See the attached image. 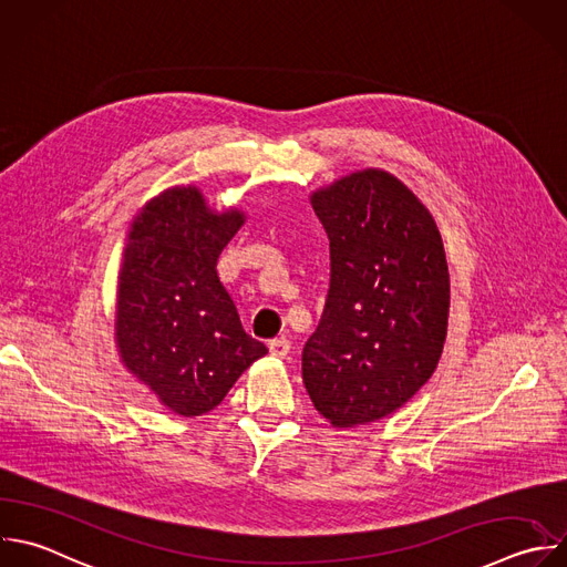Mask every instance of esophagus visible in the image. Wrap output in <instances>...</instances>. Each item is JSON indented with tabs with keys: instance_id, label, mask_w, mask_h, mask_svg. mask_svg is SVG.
I'll return each instance as SVG.
<instances>
[{
	"instance_id": "esophagus-1",
	"label": "esophagus",
	"mask_w": 567,
	"mask_h": 567,
	"mask_svg": "<svg viewBox=\"0 0 567 567\" xmlns=\"http://www.w3.org/2000/svg\"><path fill=\"white\" fill-rule=\"evenodd\" d=\"M268 350H270L272 357H281L284 359L290 352V341L286 337H277V339H272L268 343Z\"/></svg>"
}]
</instances>
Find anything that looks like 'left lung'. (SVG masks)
<instances>
[{
  "label": "left lung",
  "instance_id": "1",
  "mask_svg": "<svg viewBox=\"0 0 567 567\" xmlns=\"http://www.w3.org/2000/svg\"><path fill=\"white\" fill-rule=\"evenodd\" d=\"M310 204L330 239V288L301 374L334 427L365 425L436 370L450 308L445 250L427 208L385 171L346 175Z\"/></svg>",
  "mask_w": 567,
  "mask_h": 567
}]
</instances>
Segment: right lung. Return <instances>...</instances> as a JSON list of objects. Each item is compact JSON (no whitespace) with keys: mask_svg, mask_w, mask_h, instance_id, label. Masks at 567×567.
<instances>
[{"mask_svg":"<svg viewBox=\"0 0 567 567\" xmlns=\"http://www.w3.org/2000/svg\"><path fill=\"white\" fill-rule=\"evenodd\" d=\"M241 210L215 213L195 186L153 197L133 219L117 288L122 363L182 416L217 408L268 348L246 334L219 281L217 259L244 226Z\"/></svg>","mask_w":567,"mask_h":567,"instance_id":"right-lung-1","label":"right lung"}]
</instances>
